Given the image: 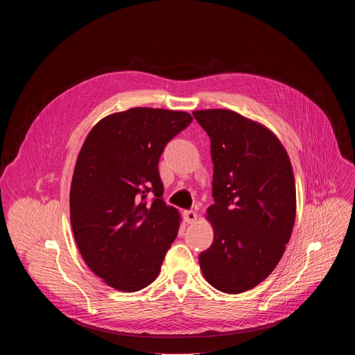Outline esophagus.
<instances>
[{
	"mask_svg": "<svg viewBox=\"0 0 355 355\" xmlns=\"http://www.w3.org/2000/svg\"><path fill=\"white\" fill-rule=\"evenodd\" d=\"M184 219L187 223H193L196 220V212L195 211H184Z\"/></svg>",
	"mask_w": 355,
	"mask_h": 355,
	"instance_id": "obj_1",
	"label": "esophagus"
}]
</instances>
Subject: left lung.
<instances>
[{"label":"left lung","mask_w":355,"mask_h":355,"mask_svg":"<svg viewBox=\"0 0 355 355\" xmlns=\"http://www.w3.org/2000/svg\"><path fill=\"white\" fill-rule=\"evenodd\" d=\"M211 139L214 162L208 209L214 243L199 254L205 279L226 293L264 281L279 263L296 214L295 178L281 141L233 111L192 112Z\"/></svg>","instance_id":"8db88e82"}]
</instances>
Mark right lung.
<instances>
[{
    "mask_svg": "<svg viewBox=\"0 0 355 355\" xmlns=\"http://www.w3.org/2000/svg\"><path fill=\"white\" fill-rule=\"evenodd\" d=\"M192 122L181 111L132 108L88 133L70 189V220L89 270L110 286L136 292L153 282L175 240L180 215L163 199L159 160Z\"/></svg>",
    "mask_w": 355,
    "mask_h": 355,
    "instance_id": "right-lung-1",
    "label": "right lung"
}]
</instances>
